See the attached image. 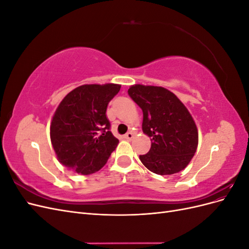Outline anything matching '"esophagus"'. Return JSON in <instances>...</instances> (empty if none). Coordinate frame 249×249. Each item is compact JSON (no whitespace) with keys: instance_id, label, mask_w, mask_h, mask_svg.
Here are the masks:
<instances>
[{"instance_id":"34e87169","label":"esophagus","mask_w":249,"mask_h":249,"mask_svg":"<svg viewBox=\"0 0 249 249\" xmlns=\"http://www.w3.org/2000/svg\"><path fill=\"white\" fill-rule=\"evenodd\" d=\"M124 138H125V139H127V140H132V139L134 138V134H133L132 132L126 133V134L124 135Z\"/></svg>"}]
</instances>
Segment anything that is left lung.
I'll return each instance as SVG.
<instances>
[{
    "label": "left lung",
    "mask_w": 249,
    "mask_h": 249,
    "mask_svg": "<svg viewBox=\"0 0 249 249\" xmlns=\"http://www.w3.org/2000/svg\"><path fill=\"white\" fill-rule=\"evenodd\" d=\"M127 93L142 109V130L152 141L149 152L139 156L142 164L160 176L186 168L196 152L198 132L185 105L163 87L136 84Z\"/></svg>",
    "instance_id": "8db88e82"
}]
</instances>
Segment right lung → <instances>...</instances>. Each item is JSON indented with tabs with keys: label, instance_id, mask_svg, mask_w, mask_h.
<instances>
[{
	"label": "right lung",
	"instance_id": "right-lung-1",
	"mask_svg": "<svg viewBox=\"0 0 249 249\" xmlns=\"http://www.w3.org/2000/svg\"><path fill=\"white\" fill-rule=\"evenodd\" d=\"M118 84H86L67 94L53 116L50 134L58 161L83 176L99 171L107 163L118 139L106 116Z\"/></svg>",
	"mask_w": 249,
	"mask_h": 249
}]
</instances>
